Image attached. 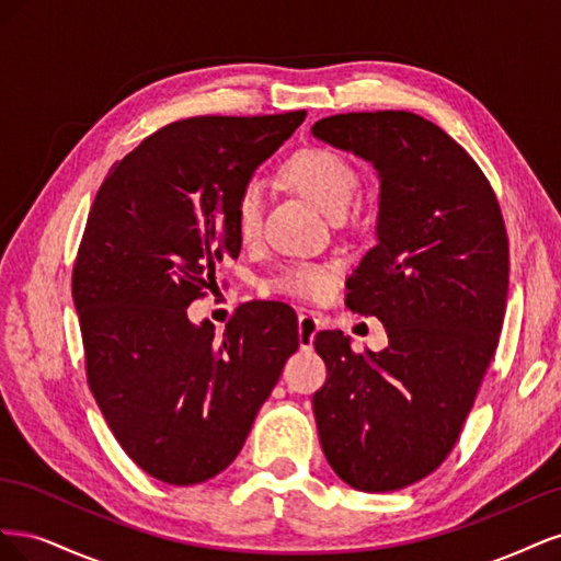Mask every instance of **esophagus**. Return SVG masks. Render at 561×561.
Returning <instances> with one entry per match:
<instances>
[{
	"instance_id": "esophagus-1",
	"label": "esophagus",
	"mask_w": 561,
	"mask_h": 561,
	"mask_svg": "<svg viewBox=\"0 0 561 561\" xmlns=\"http://www.w3.org/2000/svg\"><path fill=\"white\" fill-rule=\"evenodd\" d=\"M318 330H320V320L311 311L299 313V348L301 351L313 348V339Z\"/></svg>"
}]
</instances>
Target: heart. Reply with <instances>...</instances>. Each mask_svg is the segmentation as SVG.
Here are the masks:
<instances>
[{"label":"heart","instance_id":"obj_1","mask_svg":"<svg viewBox=\"0 0 561 561\" xmlns=\"http://www.w3.org/2000/svg\"><path fill=\"white\" fill-rule=\"evenodd\" d=\"M287 184L313 201L328 215H344L358 190V171L332 147L309 145L293 151L280 165ZM264 192L260 182H245L233 201V229L239 241L252 243L262 229ZM339 268L334 264H287L266 280V290L307 301L328 299L334 290Z\"/></svg>","mask_w":561,"mask_h":561}]
</instances>
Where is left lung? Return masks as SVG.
I'll use <instances>...</instances> for the list:
<instances>
[{
  "instance_id": "left-lung-1",
  "label": "left lung",
  "mask_w": 561,
  "mask_h": 561,
  "mask_svg": "<svg viewBox=\"0 0 561 561\" xmlns=\"http://www.w3.org/2000/svg\"><path fill=\"white\" fill-rule=\"evenodd\" d=\"M311 133L371 161L377 236L346 280V307L377 316L379 353L316 334L328 381L313 414L328 463L358 491H396L443 466L494 360L511 250L499 198L468 151L412 112H351Z\"/></svg>"
}]
</instances>
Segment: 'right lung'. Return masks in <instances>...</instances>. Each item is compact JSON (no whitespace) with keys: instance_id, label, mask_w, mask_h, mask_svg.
Segmentation results:
<instances>
[{"instance_id":"1","label":"right lung","mask_w":561,"mask_h":561,"mask_svg":"<svg viewBox=\"0 0 561 561\" xmlns=\"http://www.w3.org/2000/svg\"><path fill=\"white\" fill-rule=\"evenodd\" d=\"M304 116L168 124L110 168L91 206L72 268L89 388L116 443L165 484L206 482L239 456L299 346L280 301L236 309L225 334L186 307L239 257L236 194Z\"/></svg>"}]
</instances>
